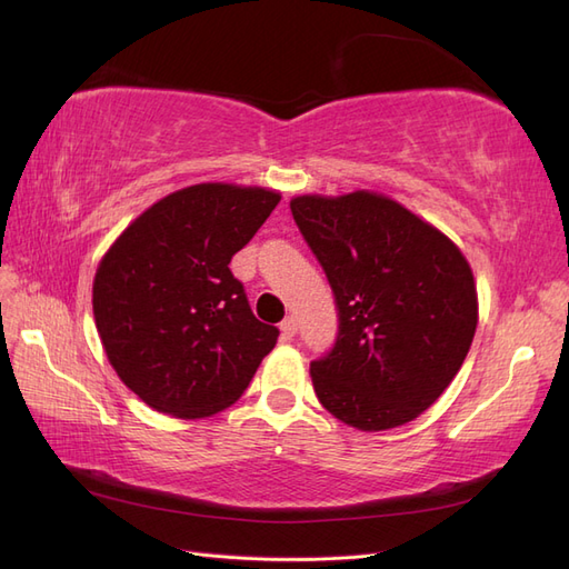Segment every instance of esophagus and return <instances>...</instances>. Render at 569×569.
Listing matches in <instances>:
<instances>
[{
    "label": "esophagus",
    "mask_w": 569,
    "mask_h": 569,
    "mask_svg": "<svg viewBox=\"0 0 569 569\" xmlns=\"http://www.w3.org/2000/svg\"><path fill=\"white\" fill-rule=\"evenodd\" d=\"M280 330H282V335H284L287 339L295 337V335L299 332V322H297V318H295V316L284 318V320H282V325H280Z\"/></svg>",
    "instance_id": "esophagus-1"
}]
</instances>
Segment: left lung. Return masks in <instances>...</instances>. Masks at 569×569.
Masks as SVG:
<instances>
[{"instance_id":"8db88e82","label":"left lung","mask_w":569,"mask_h":569,"mask_svg":"<svg viewBox=\"0 0 569 569\" xmlns=\"http://www.w3.org/2000/svg\"><path fill=\"white\" fill-rule=\"evenodd\" d=\"M289 206L339 308L335 349L311 363L318 401L360 432L416 420L470 351L479 306L468 258L432 222L368 189Z\"/></svg>"}]
</instances>
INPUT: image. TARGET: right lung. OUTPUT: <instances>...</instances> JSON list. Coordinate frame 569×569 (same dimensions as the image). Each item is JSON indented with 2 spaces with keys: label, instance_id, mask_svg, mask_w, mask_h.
Instances as JSON below:
<instances>
[{
  "label": "right lung",
  "instance_id": "obj_1",
  "mask_svg": "<svg viewBox=\"0 0 569 569\" xmlns=\"http://www.w3.org/2000/svg\"><path fill=\"white\" fill-rule=\"evenodd\" d=\"M280 199L228 182L178 189L137 216L99 261L101 347L149 408L211 418L244 393L278 343V327L256 320L230 261Z\"/></svg>",
  "mask_w": 569,
  "mask_h": 569
}]
</instances>
